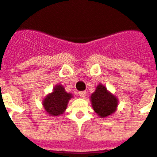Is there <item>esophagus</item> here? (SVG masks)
I'll list each match as a JSON object with an SVG mask.
<instances>
[{"label":"esophagus","instance_id":"1","mask_svg":"<svg viewBox=\"0 0 157 157\" xmlns=\"http://www.w3.org/2000/svg\"><path fill=\"white\" fill-rule=\"evenodd\" d=\"M80 97H82V98H85V96H86V91H80L79 93H78Z\"/></svg>","mask_w":157,"mask_h":157}]
</instances>
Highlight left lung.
Segmentation results:
<instances>
[{"label": "left lung", "mask_w": 157, "mask_h": 157, "mask_svg": "<svg viewBox=\"0 0 157 157\" xmlns=\"http://www.w3.org/2000/svg\"><path fill=\"white\" fill-rule=\"evenodd\" d=\"M91 106L94 111L101 118H105L116 112L118 106V99L106 86L100 83L96 86V91L90 97Z\"/></svg>", "instance_id": "1"}]
</instances>
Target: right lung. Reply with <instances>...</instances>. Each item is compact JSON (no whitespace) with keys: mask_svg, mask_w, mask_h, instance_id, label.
Instances as JSON below:
<instances>
[{"mask_svg":"<svg viewBox=\"0 0 157 157\" xmlns=\"http://www.w3.org/2000/svg\"><path fill=\"white\" fill-rule=\"evenodd\" d=\"M71 98H73L72 94L66 92L61 84H57L53 87L52 92L44 98L42 105L46 113L49 116H60L66 111Z\"/></svg>","mask_w":157,"mask_h":157,"instance_id":"obj_1","label":"right lung"}]
</instances>
